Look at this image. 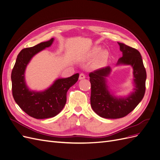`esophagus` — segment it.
<instances>
[{"label": "esophagus", "mask_w": 160, "mask_h": 160, "mask_svg": "<svg viewBox=\"0 0 160 160\" xmlns=\"http://www.w3.org/2000/svg\"><path fill=\"white\" fill-rule=\"evenodd\" d=\"M85 74H83V73H81V74L79 75V80L83 79H85Z\"/></svg>", "instance_id": "34e87169"}]
</instances>
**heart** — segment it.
Listing matches in <instances>:
<instances>
[{"instance_id": "b5f03b06", "label": "heart", "mask_w": 160, "mask_h": 160, "mask_svg": "<svg viewBox=\"0 0 160 160\" xmlns=\"http://www.w3.org/2000/svg\"><path fill=\"white\" fill-rule=\"evenodd\" d=\"M99 51V49H95L92 50L89 53V54L85 57V59H88V60L93 59V58H94L97 55H98ZM106 55H107V53H106L105 51H103L101 52V55L99 56V57L95 61L94 64H93V67H95V68H99V67H102L105 62L106 57H107Z\"/></svg>"}]
</instances>
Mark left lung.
Instances as JSON below:
<instances>
[{
  "label": "left lung",
  "mask_w": 160,
  "mask_h": 160,
  "mask_svg": "<svg viewBox=\"0 0 160 160\" xmlns=\"http://www.w3.org/2000/svg\"><path fill=\"white\" fill-rule=\"evenodd\" d=\"M123 56L117 65H131L133 68V91L128 96L114 95L108 85L107 77L111 69L109 66L90 72L91 85V105L100 117L106 119H119L126 116L137 107L146 91V71L140 52L134 48L118 42Z\"/></svg>",
  "instance_id": "obj_1"
}]
</instances>
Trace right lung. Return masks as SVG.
I'll list each match as a JSON object with an SVG mask.
<instances>
[{
	"label": "right lung",
	"instance_id": "right-lung-1",
	"mask_svg": "<svg viewBox=\"0 0 160 160\" xmlns=\"http://www.w3.org/2000/svg\"><path fill=\"white\" fill-rule=\"evenodd\" d=\"M54 41L42 42L26 48L18 53L11 73L12 91L14 101L22 110L35 119L55 117L63 109L67 101V92L78 80L76 73L67 78L56 79L49 88L41 91L31 90L27 85L25 73L28 64L38 52L49 47Z\"/></svg>",
	"mask_w": 160,
	"mask_h": 160
}]
</instances>
